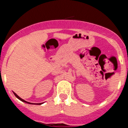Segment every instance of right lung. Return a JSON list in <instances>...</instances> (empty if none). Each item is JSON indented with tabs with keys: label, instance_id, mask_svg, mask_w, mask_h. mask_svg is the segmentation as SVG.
<instances>
[{
	"label": "right lung",
	"instance_id": "add662e5",
	"mask_svg": "<svg viewBox=\"0 0 128 128\" xmlns=\"http://www.w3.org/2000/svg\"><path fill=\"white\" fill-rule=\"evenodd\" d=\"M14 95H15V96H16V97L17 98H18V99H19L20 100H21V101H23V102H25V103H29V104H32V103H28V102H27V101H25V100H22V98H20L19 96H18L17 95V94H16L15 92H14ZM41 104V103H38V104Z\"/></svg>",
	"mask_w": 128,
	"mask_h": 128
}]
</instances>
